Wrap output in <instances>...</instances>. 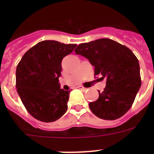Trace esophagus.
<instances>
[{"label":"esophagus","instance_id":"obj_1","mask_svg":"<svg viewBox=\"0 0 154 154\" xmlns=\"http://www.w3.org/2000/svg\"><path fill=\"white\" fill-rule=\"evenodd\" d=\"M78 89H81V90H82V91H86L87 90V88H85V87L82 86V85H79V86H78Z\"/></svg>","mask_w":154,"mask_h":154}]
</instances>
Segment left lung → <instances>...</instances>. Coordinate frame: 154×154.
Here are the masks:
<instances>
[{
	"mask_svg": "<svg viewBox=\"0 0 154 154\" xmlns=\"http://www.w3.org/2000/svg\"><path fill=\"white\" fill-rule=\"evenodd\" d=\"M95 67V75L106 80L104 91L89 103L92 113L103 119L114 120L132 106L141 86L139 61L126 46L109 38L82 43L75 50Z\"/></svg>",
	"mask_w": 154,
	"mask_h": 154,
	"instance_id": "obj_1",
	"label": "left lung"
}]
</instances>
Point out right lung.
<instances>
[{
	"label": "right lung",
	"mask_w": 154,
	"mask_h": 154,
	"mask_svg": "<svg viewBox=\"0 0 154 154\" xmlns=\"http://www.w3.org/2000/svg\"><path fill=\"white\" fill-rule=\"evenodd\" d=\"M76 45L47 40L27 51L16 69V88L24 107L38 120L50 123L68 109L70 91L60 89L62 61Z\"/></svg>",
	"instance_id": "obj_1"
}]
</instances>
